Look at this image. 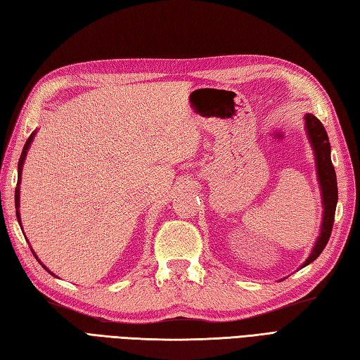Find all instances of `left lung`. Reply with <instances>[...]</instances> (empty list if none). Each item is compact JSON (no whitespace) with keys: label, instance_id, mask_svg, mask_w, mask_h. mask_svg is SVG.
Masks as SVG:
<instances>
[{"label":"left lung","instance_id":"8db88e82","mask_svg":"<svg viewBox=\"0 0 360 360\" xmlns=\"http://www.w3.org/2000/svg\"><path fill=\"white\" fill-rule=\"evenodd\" d=\"M304 127L307 131V138L310 141V146L314 153L316 161V174L317 182H319L321 188V198H322V224H321V233L317 236L314 245L311 248V253L305 259L300 269H304L308 264H311L314 259H317L322 253L325 245L328 244V239L333 230L334 222V213H336L338 205V179L336 172L331 162V147L328 135L325 131L322 122L316 118L311 113L304 115Z\"/></svg>","mask_w":360,"mask_h":360}]
</instances>
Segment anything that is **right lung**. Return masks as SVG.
<instances>
[{
    "mask_svg": "<svg viewBox=\"0 0 360 360\" xmlns=\"http://www.w3.org/2000/svg\"><path fill=\"white\" fill-rule=\"evenodd\" d=\"M35 135H37V130L35 131H32V135L29 136V139L26 141V144H24V147H22V152H21V156H20V161H18V182H16V188H15V208H16V219H18V222H20V225H21V216H20V184H21V174H22V167H24V161H26V158H27V152H29V148H30V146H32V142H33V138H35ZM32 250V248H30ZM32 253H33V256H35L37 259H38V256L35 255V252H33L32 250ZM38 262L44 266V269L52 274V276H55V273H52L50 271L47 266L39 261L38 259ZM56 278V276H55Z\"/></svg>",
    "mask_w": 360,
    "mask_h": 360,
    "instance_id": "1",
    "label": "right lung"
}]
</instances>
